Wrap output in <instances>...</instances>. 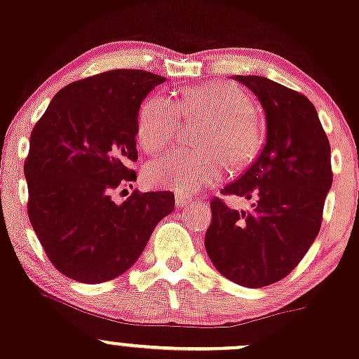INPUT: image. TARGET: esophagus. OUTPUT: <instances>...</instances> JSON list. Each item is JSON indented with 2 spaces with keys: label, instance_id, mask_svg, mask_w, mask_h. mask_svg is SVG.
<instances>
[{
  "label": "esophagus",
  "instance_id": "1",
  "mask_svg": "<svg viewBox=\"0 0 359 359\" xmlns=\"http://www.w3.org/2000/svg\"><path fill=\"white\" fill-rule=\"evenodd\" d=\"M175 203H177V208H184V210H186L187 206H191V199L187 198V196H184V194L177 196Z\"/></svg>",
  "mask_w": 359,
  "mask_h": 359
}]
</instances>
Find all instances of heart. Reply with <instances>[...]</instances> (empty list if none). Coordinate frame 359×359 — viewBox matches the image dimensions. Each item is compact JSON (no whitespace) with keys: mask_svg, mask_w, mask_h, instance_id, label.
I'll list each match as a JSON object with an SVG mask.
<instances>
[{"mask_svg":"<svg viewBox=\"0 0 359 359\" xmlns=\"http://www.w3.org/2000/svg\"><path fill=\"white\" fill-rule=\"evenodd\" d=\"M249 94L230 82L186 88L177 103L151 94L142 101L135 122V139L153 154L175 141L180 116L201 120L196 130L198 151H175L151 161L144 170L149 186L194 192L213 186L225 167L241 168L258 154L263 144V123Z\"/></svg>","mask_w":359,"mask_h":359,"instance_id":"b5f03b06","label":"heart"}]
</instances>
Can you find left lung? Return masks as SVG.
I'll return each instance as SVG.
<instances>
[{
  "mask_svg": "<svg viewBox=\"0 0 359 359\" xmlns=\"http://www.w3.org/2000/svg\"><path fill=\"white\" fill-rule=\"evenodd\" d=\"M262 103L266 142L222 194L255 199L252 211L213 198L205 248L215 269L244 287H265L299 265L322 227L332 186L330 142L304 94L258 75H237Z\"/></svg>",
  "mask_w": 359,
  "mask_h": 359,
  "instance_id": "1",
  "label": "left lung"
}]
</instances>
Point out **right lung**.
I'll list each match as a JSON object with an SVG mask.
<instances>
[{
	"instance_id": "add662e5",
	"label": "right lung",
	"mask_w": 359,
	"mask_h": 359,
	"mask_svg": "<svg viewBox=\"0 0 359 359\" xmlns=\"http://www.w3.org/2000/svg\"><path fill=\"white\" fill-rule=\"evenodd\" d=\"M165 77L108 70L65 86L30 132L24 173L27 213L55 269L84 284L111 280L139 259L153 229L175 208L170 191H113L137 179L135 122Z\"/></svg>"
}]
</instances>
